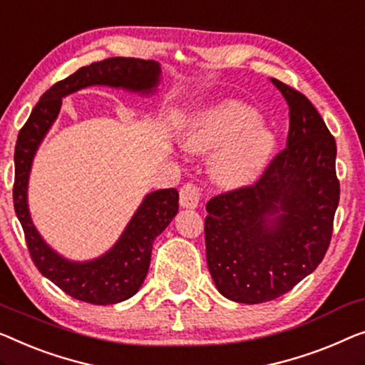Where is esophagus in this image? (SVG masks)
<instances>
[{
	"label": "esophagus",
	"mask_w": 365,
	"mask_h": 365,
	"mask_svg": "<svg viewBox=\"0 0 365 365\" xmlns=\"http://www.w3.org/2000/svg\"><path fill=\"white\" fill-rule=\"evenodd\" d=\"M200 199V187L194 182H186L179 191V202H181L182 207L194 209L197 207Z\"/></svg>",
	"instance_id": "1"
}]
</instances>
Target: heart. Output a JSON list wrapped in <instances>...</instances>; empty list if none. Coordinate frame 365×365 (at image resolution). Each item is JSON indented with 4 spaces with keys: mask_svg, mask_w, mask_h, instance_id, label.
<instances>
[{
    "mask_svg": "<svg viewBox=\"0 0 365 365\" xmlns=\"http://www.w3.org/2000/svg\"><path fill=\"white\" fill-rule=\"evenodd\" d=\"M184 145L195 153L220 148L214 158V176L224 186H242L258 178L270 160L274 136L258 123L253 108L229 102L200 113L184 133Z\"/></svg>",
    "mask_w": 365,
    "mask_h": 365,
    "instance_id": "1",
    "label": "heart"
}]
</instances>
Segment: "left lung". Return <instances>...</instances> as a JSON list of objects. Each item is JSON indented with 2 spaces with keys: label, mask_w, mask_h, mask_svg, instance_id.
<instances>
[{
  "label": "left lung",
  "mask_w": 365,
  "mask_h": 365,
  "mask_svg": "<svg viewBox=\"0 0 365 365\" xmlns=\"http://www.w3.org/2000/svg\"><path fill=\"white\" fill-rule=\"evenodd\" d=\"M289 108L287 148L253 184L214 195L205 209L207 267L237 303L279 298L327 252L339 204L336 140L308 97L270 78Z\"/></svg>",
  "instance_id": "left-lung-1"
}]
</instances>
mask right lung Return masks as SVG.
Returning <instances> with one entry per match:
<instances>
[{
    "mask_svg": "<svg viewBox=\"0 0 365 365\" xmlns=\"http://www.w3.org/2000/svg\"><path fill=\"white\" fill-rule=\"evenodd\" d=\"M160 72L158 62L135 57H108L81 67L42 93L28 121L19 130L14 150L13 202L24 230L26 245L36 268L68 297L78 301L115 304L138 292L150 268L153 240L178 214L179 194L176 189L148 194L112 250L87 263L68 262L44 244L31 222L26 199L31 163L46 131L59 113L62 97L88 86L123 87L148 93L156 87Z\"/></svg>",
    "mask_w": 365,
    "mask_h": 365,
    "instance_id": "1",
    "label": "right lung"
}]
</instances>
